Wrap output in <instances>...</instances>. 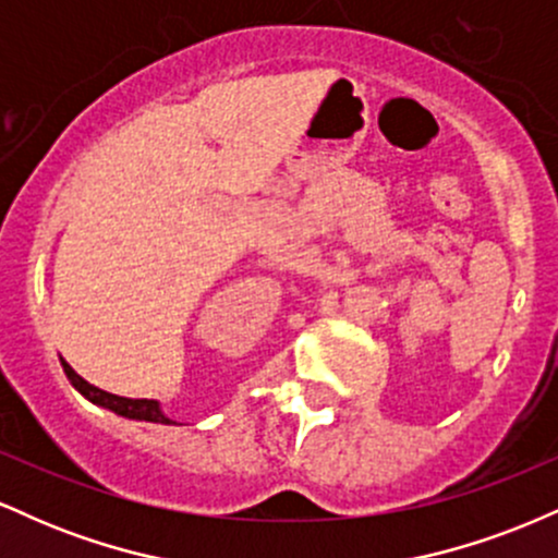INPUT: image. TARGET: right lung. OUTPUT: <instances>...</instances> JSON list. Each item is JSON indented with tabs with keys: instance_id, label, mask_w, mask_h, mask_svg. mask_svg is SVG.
I'll list each match as a JSON object with an SVG mask.
<instances>
[{
	"instance_id": "1",
	"label": "right lung",
	"mask_w": 558,
	"mask_h": 558,
	"mask_svg": "<svg viewBox=\"0 0 558 558\" xmlns=\"http://www.w3.org/2000/svg\"><path fill=\"white\" fill-rule=\"evenodd\" d=\"M62 369H65L70 386H73L83 399H88L96 407L101 409H110V412L120 414V417H128V420H141V422H157V425H175V420H170L168 414L162 412V407H159V401L155 399H125V396H114V393H107V390L92 386L88 380H83V377L75 373L70 364L62 360Z\"/></svg>"
}]
</instances>
